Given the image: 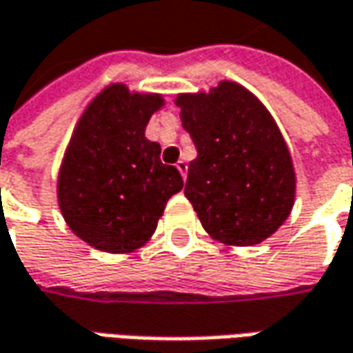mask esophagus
Returning a JSON list of instances; mask_svg holds the SVG:
<instances>
[{"mask_svg": "<svg viewBox=\"0 0 353 353\" xmlns=\"http://www.w3.org/2000/svg\"><path fill=\"white\" fill-rule=\"evenodd\" d=\"M176 168L179 170V174H181V177L185 179L188 177V162H183V160H179L176 164Z\"/></svg>", "mask_w": 353, "mask_h": 353, "instance_id": "obj_1", "label": "esophagus"}]
</instances>
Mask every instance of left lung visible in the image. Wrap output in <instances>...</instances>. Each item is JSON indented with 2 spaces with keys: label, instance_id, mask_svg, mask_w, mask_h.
Returning a JSON list of instances; mask_svg holds the SVG:
<instances>
[{
  "label": "left lung",
  "instance_id": "1",
  "mask_svg": "<svg viewBox=\"0 0 353 353\" xmlns=\"http://www.w3.org/2000/svg\"><path fill=\"white\" fill-rule=\"evenodd\" d=\"M176 105L197 148L185 197L203 228L230 246L272 236L295 201L291 154L274 117L234 81L209 93H181Z\"/></svg>",
  "mask_w": 353,
  "mask_h": 353
}]
</instances>
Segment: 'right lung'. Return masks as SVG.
I'll return each instance as SVG.
<instances>
[{"label":"right lung","instance_id":"obj_1","mask_svg":"<svg viewBox=\"0 0 353 353\" xmlns=\"http://www.w3.org/2000/svg\"><path fill=\"white\" fill-rule=\"evenodd\" d=\"M162 95L105 88L79 119L58 174V205L68 226L111 254L140 248L152 236L165 203L183 188L160 144L144 137Z\"/></svg>","mask_w":353,"mask_h":353}]
</instances>
